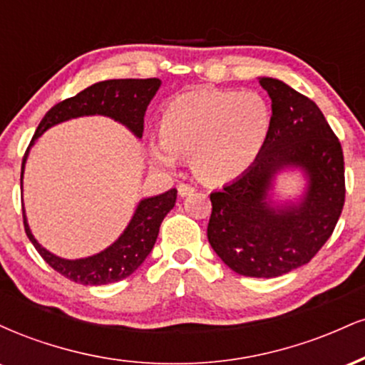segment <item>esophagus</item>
Instances as JSON below:
<instances>
[{
	"label": "esophagus",
	"mask_w": 365,
	"mask_h": 365,
	"mask_svg": "<svg viewBox=\"0 0 365 365\" xmlns=\"http://www.w3.org/2000/svg\"><path fill=\"white\" fill-rule=\"evenodd\" d=\"M194 192H195V187L190 185V183H180L178 185V194L182 197L194 194Z\"/></svg>",
	"instance_id": "esophagus-1"
}]
</instances>
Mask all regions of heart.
Masks as SVG:
<instances>
[{"label": "heart", "instance_id": "obj_1", "mask_svg": "<svg viewBox=\"0 0 365 365\" xmlns=\"http://www.w3.org/2000/svg\"><path fill=\"white\" fill-rule=\"evenodd\" d=\"M273 113L252 91L200 89L180 94L163 106L161 140L149 144L154 163L171 168L178 154H192L197 173L225 182L249 168L271 132Z\"/></svg>", "mask_w": 365, "mask_h": 365}]
</instances>
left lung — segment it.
I'll return each instance as SVG.
<instances>
[{
  "instance_id": "8db88e82",
  "label": "left lung",
  "mask_w": 365,
  "mask_h": 365,
  "mask_svg": "<svg viewBox=\"0 0 365 365\" xmlns=\"http://www.w3.org/2000/svg\"><path fill=\"white\" fill-rule=\"evenodd\" d=\"M273 125L254 165L212 192L207 238L226 266L250 278H276L311 262L333 233L345 204V161L317 104L276 78L262 77ZM299 165L309 187L299 205L273 208L274 175Z\"/></svg>"
}]
</instances>
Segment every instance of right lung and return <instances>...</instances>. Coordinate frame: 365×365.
<instances>
[{"label":"right lung","instance_id":"right-lung-1","mask_svg":"<svg viewBox=\"0 0 365 365\" xmlns=\"http://www.w3.org/2000/svg\"><path fill=\"white\" fill-rule=\"evenodd\" d=\"M159 86H161L159 78H118V81L94 83V86L78 92L73 98L54 104L51 110L46 113L44 118L41 120L39 127H37L34 137H32V142L53 125L83 115L111 116V118L118 120L120 123L132 130L137 137H142L145 110H148V104L154 98ZM27 153H25L22 161L20 187H22L24 165ZM175 202H177V190L175 188L161 195L140 200L127 230L121 233V237L115 244L108 247L103 252L92 255V257L77 259V261L56 257V255L48 252L37 244V240L29 230L25 215L24 226L29 240L36 247L41 257L56 273L81 284H106L127 278L145 261V257L156 244L159 226H161L165 216L173 209Z\"/></svg>","mask_w":365,"mask_h":365}]
</instances>
